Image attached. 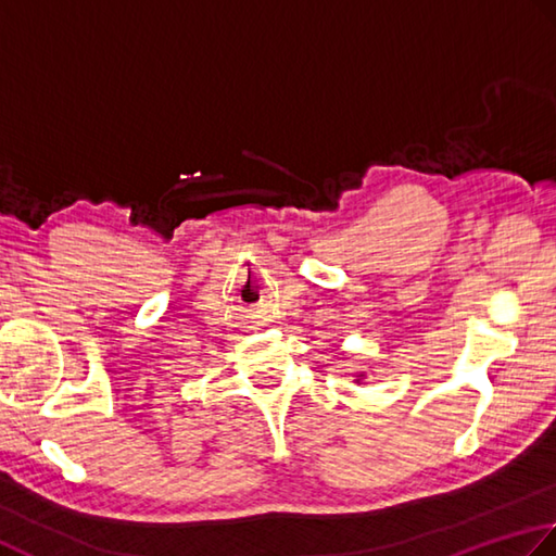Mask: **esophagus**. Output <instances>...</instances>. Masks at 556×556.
<instances>
[{
    "label": "esophagus",
    "mask_w": 556,
    "mask_h": 556,
    "mask_svg": "<svg viewBox=\"0 0 556 556\" xmlns=\"http://www.w3.org/2000/svg\"><path fill=\"white\" fill-rule=\"evenodd\" d=\"M254 324H256V321H254Z\"/></svg>",
    "instance_id": "esophagus-1"
}]
</instances>
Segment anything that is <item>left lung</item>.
<instances>
[{
  "instance_id": "left-lung-1",
  "label": "left lung",
  "mask_w": 556,
  "mask_h": 556,
  "mask_svg": "<svg viewBox=\"0 0 556 556\" xmlns=\"http://www.w3.org/2000/svg\"><path fill=\"white\" fill-rule=\"evenodd\" d=\"M365 379H367V374H365V371H357V374H355V381H357V383H362Z\"/></svg>"
}]
</instances>
